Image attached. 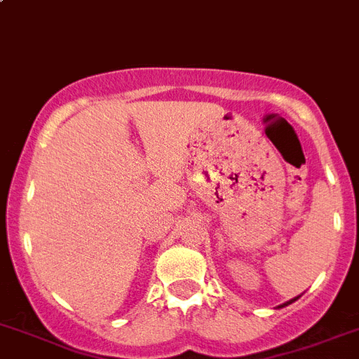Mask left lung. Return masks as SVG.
Returning a JSON list of instances; mask_svg holds the SVG:
<instances>
[{
    "label": "left lung",
    "instance_id": "left-lung-1",
    "mask_svg": "<svg viewBox=\"0 0 359 359\" xmlns=\"http://www.w3.org/2000/svg\"><path fill=\"white\" fill-rule=\"evenodd\" d=\"M299 297H300V295H299ZM299 297H295V299L288 300V302H284V304H283V306H279V308H284V306H288V304H292V302H295V300H297V299H299Z\"/></svg>",
    "mask_w": 359,
    "mask_h": 359
}]
</instances>
